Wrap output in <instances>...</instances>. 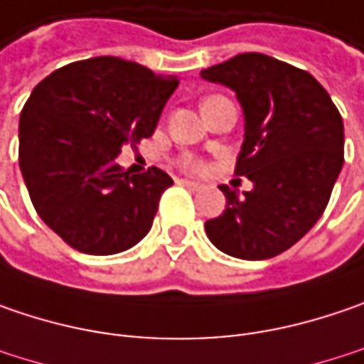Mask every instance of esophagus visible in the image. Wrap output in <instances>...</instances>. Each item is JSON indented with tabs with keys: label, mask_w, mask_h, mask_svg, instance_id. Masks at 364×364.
Returning a JSON list of instances; mask_svg holds the SVG:
<instances>
[{
	"label": "esophagus",
	"mask_w": 364,
	"mask_h": 364,
	"mask_svg": "<svg viewBox=\"0 0 364 364\" xmlns=\"http://www.w3.org/2000/svg\"><path fill=\"white\" fill-rule=\"evenodd\" d=\"M183 185V187H187V189H191V191H202L203 185L202 183H196V181H187V179H181L179 181Z\"/></svg>",
	"instance_id": "34e87169"
}]
</instances>
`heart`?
I'll return each mask as SVG.
<instances>
[{"instance_id":"obj_1","label":"heart","mask_w":364,"mask_h":364,"mask_svg":"<svg viewBox=\"0 0 364 364\" xmlns=\"http://www.w3.org/2000/svg\"><path fill=\"white\" fill-rule=\"evenodd\" d=\"M177 164H179L181 171H187V173H202L205 168V164L200 159H193V156H183Z\"/></svg>"}]
</instances>
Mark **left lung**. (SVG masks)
<instances>
[{
  "mask_svg": "<svg viewBox=\"0 0 364 364\" xmlns=\"http://www.w3.org/2000/svg\"><path fill=\"white\" fill-rule=\"evenodd\" d=\"M202 77L237 92L245 141L235 175L253 183L243 196L220 187L226 210L205 223V235L239 259L276 257L309 232L330 202L344 164L340 111L309 72L264 53L237 55Z\"/></svg>",
  "mask_w": 364,
  "mask_h": 364,
  "instance_id": "obj_1",
  "label": "left lung"
}]
</instances>
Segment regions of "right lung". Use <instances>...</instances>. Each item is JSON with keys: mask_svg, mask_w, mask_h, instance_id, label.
<instances>
[{"mask_svg": "<svg viewBox=\"0 0 364 364\" xmlns=\"http://www.w3.org/2000/svg\"><path fill=\"white\" fill-rule=\"evenodd\" d=\"M175 75L136 61H74L34 86L18 127V161L43 223L70 247L113 255L139 243L173 179L156 166L141 175L115 159L156 129Z\"/></svg>", "mask_w": 364, "mask_h": 364, "instance_id": "add662e5", "label": "right lung"}]
</instances>
